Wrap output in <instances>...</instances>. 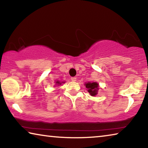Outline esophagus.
<instances>
[{"mask_svg":"<svg viewBox=\"0 0 148 148\" xmlns=\"http://www.w3.org/2000/svg\"><path fill=\"white\" fill-rule=\"evenodd\" d=\"M71 80L72 81H73V82H76V77H71Z\"/></svg>","mask_w":148,"mask_h":148,"instance_id":"esophagus-1","label":"esophagus"}]
</instances>
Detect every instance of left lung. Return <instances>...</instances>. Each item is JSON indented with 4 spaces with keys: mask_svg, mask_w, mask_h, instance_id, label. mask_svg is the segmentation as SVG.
Segmentation results:
<instances>
[{
    "mask_svg": "<svg viewBox=\"0 0 148 148\" xmlns=\"http://www.w3.org/2000/svg\"><path fill=\"white\" fill-rule=\"evenodd\" d=\"M85 86L87 88V91L91 96L94 97L98 94V91L99 89V85L96 82H87L85 84Z\"/></svg>",
    "mask_w": 148,
    "mask_h": 148,
    "instance_id": "8db88e82",
    "label": "left lung"
}]
</instances>
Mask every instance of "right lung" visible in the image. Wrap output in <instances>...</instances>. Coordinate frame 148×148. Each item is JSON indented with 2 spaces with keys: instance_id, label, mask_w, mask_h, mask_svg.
Masks as SVG:
<instances>
[{
  "instance_id": "add662e5",
  "label": "right lung",
  "mask_w": 148,
  "mask_h": 148,
  "mask_svg": "<svg viewBox=\"0 0 148 148\" xmlns=\"http://www.w3.org/2000/svg\"><path fill=\"white\" fill-rule=\"evenodd\" d=\"M65 83V82H60V81H56V85L55 86H60V85H61L62 84H64Z\"/></svg>"
}]
</instances>
